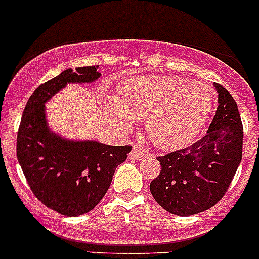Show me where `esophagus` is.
I'll return each instance as SVG.
<instances>
[{
	"label": "esophagus",
	"mask_w": 259,
	"mask_h": 259,
	"mask_svg": "<svg viewBox=\"0 0 259 259\" xmlns=\"http://www.w3.org/2000/svg\"><path fill=\"white\" fill-rule=\"evenodd\" d=\"M146 155H148V154H146L144 150L139 149L138 146H134V148H133V150L130 151L129 158L132 159V160H142V159H144Z\"/></svg>",
	"instance_id": "34e87169"
}]
</instances>
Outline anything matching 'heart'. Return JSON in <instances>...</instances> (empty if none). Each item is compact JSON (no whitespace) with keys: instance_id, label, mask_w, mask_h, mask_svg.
<instances>
[{"instance_id":"1","label":"heart","mask_w":259,"mask_h":259,"mask_svg":"<svg viewBox=\"0 0 259 259\" xmlns=\"http://www.w3.org/2000/svg\"><path fill=\"white\" fill-rule=\"evenodd\" d=\"M105 106L122 130L133 126V119L146 120L150 142L163 150H176L200 132L213 95L205 85L179 76H137L125 81L117 99H108Z\"/></svg>"}]
</instances>
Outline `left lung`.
<instances>
[{"label": "left lung", "mask_w": 259, "mask_h": 259, "mask_svg": "<svg viewBox=\"0 0 259 259\" xmlns=\"http://www.w3.org/2000/svg\"><path fill=\"white\" fill-rule=\"evenodd\" d=\"M218 108L207 134L188 148L159 156L160 174L150 192L161 208L188 217L222 199L242 160L243 126L231 94L219 83Z\"/></svg>", "instance_id": "obj_1"}]
</instances>
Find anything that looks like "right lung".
Here are the masks:
<instances>
[{"label":"right lung","instance_id":"add662e5","mask_svg":"<svg viewBox=\"0 0 259 259\" xmlns=\"http://www.w3.org/2000/svg\"><path fill=\"white\" fill-rule=\"evenodd\" d=\"M96 66L67 69L38 86L28 99L17 133V159L33 194L62 215L89 213L108 192L115 169L132 146L66 139L49 126L46 106L69 83L100 79Z\"/></svg>","mask_w":259,"mask_h":259}]
</instances>
